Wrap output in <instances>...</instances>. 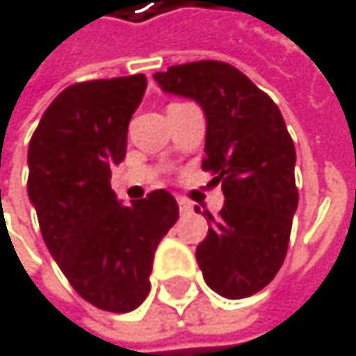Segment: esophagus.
Here are the masks:
<instances>
[{
    "label": "esophagus",
    "instance_id": "obj_1",
    "mask_svg": "<svg viewBox=\"0 0 356 356\" xmlns=\"http://www.w3.org/2000/svg\"><path fill=\"white\" fill-rule=\"evenodd\" d=\"M178 207H180V211H182V213H193V205H191L186 199H182V197L178 199Z\"/></svg>",
    "mask_w": 356,
    "mask_h": 356
}]
</instances>
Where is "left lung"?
<instances>
[{
	"mask_svg": "<svg viewBox=\"0 0 356 356\" xmlns=\"http://www.w3.org/2000/svg\"><path fill=\"white\" fill-rule=\"evenodd\" d=\"M153 79L168 94L195 100L205 115L203 170L222 184L225 205L207 218L197 245L205 283L239 300L279 273L298 209L296 149L279 106L239 69L218 60L170 67Z\"/></svg>",
	"mask_w": 356,
	"mask_h": 356,
	"instance_id": "8db88e82",
	"label": "left lung"
}]
</instances>
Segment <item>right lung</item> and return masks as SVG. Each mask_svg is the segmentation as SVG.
Masks as SVG:
<instances>
[{
  "instance_id": "1",
  "label": "right lung",
  "mask_w": 356,
  "mask_h": 356,
  "mask_svg": "<svg viewBox=\"0 0 356 356\" xmlns=\"http://www.w3.org/2000/svg\"><path fill=\"white\" fill-rule=\"evenodd\" d=\"M145 90V75L69 86L43 113L26 155L43 241L73 289L108 313L145 302L155 250L178 220V203L163 188L131 205L111 188Z\"/></svg>"
}]
</instances>
